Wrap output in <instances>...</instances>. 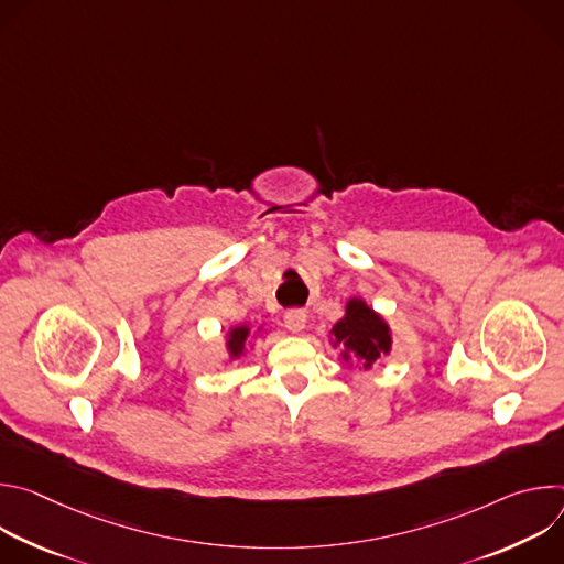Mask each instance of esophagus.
Listing matches in <instances>:
<instances>
[{
    "instance_id": "esophagus-1",
    "label": "esophagus",
    "mask_w": 564,
    "mask_h": 564,
    "mask_svg": "<svg viewBox=\"0 0 564 564\" xmlns=\"http://www.w3.org/2000/svg\"><path fill=\"white\" fill-rule=\"evenodd\" d=\"M283 324H285L288 333L299 335V333L305 328V324H307V316H305L303 310H290V312H285Z\"/></svg>"
}]
</instances>
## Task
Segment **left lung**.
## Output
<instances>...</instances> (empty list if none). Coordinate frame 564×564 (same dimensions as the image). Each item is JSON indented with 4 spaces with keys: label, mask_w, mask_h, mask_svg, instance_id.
I'll use <instances>...</instances> for the list:
<instances>
[{
    "label": "left lung",
    "mask_w": 564,
    "mask_h": 564,
    "mask_svg": "<svg viewBox=\"0 0 564 564\" xmlns=\"http://www.w3.org/2000/svg\"><path fill=\"white\" fill-rule=\"evenodd\" d=\"M330 346L348 366L370 370L383 355L392 350V330L388 321L372 310L361 296H350L344 305V316L330 330Z\"/></svg>",
    "instance_id": "8db88e82"
}]
</instances>
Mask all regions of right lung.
Instances as JSON below:
<instances>
[{
  "instance_id": "1",
  "label": "right lung",
  "mask_w": 564,
  "mask_h": 564,
  "mask_svg": "<svg viewBox=\"0 0 564 564\" xmlns=\"http://www.w3.org/2000/svg\"><path fill=\"white\" fill-rule=\"evenodd\" d=\"M265 328L259 326L257 330H252L248 324H236L231 328H227L225 333V352H227V361H236V359H243L250 350L252 344L259 335H263Z\"/></svg>"
}]
</instances>
